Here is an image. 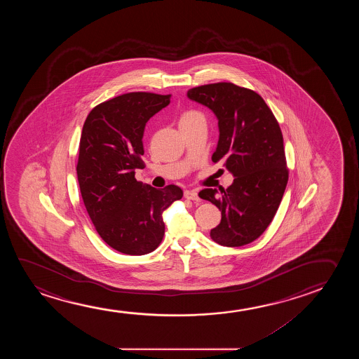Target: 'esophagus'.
Wrapping results in <instances>:
<instances>
[{
	"mask_svg": "<svg viewBox=\"0 0 359 359\" xmlns=\"http://www.w3.org/2000/svg\"><path fill=\"white\" fill-rule=\"evenodd\" d=\"M184 197L187 198V200H191V201H200V197H198L197 191H195V190H187V191L184 192Z\"/></svg>",
	"mask_w": 359,
	"mask_h": 359,
	"instance_id": "34e87169",
	"label": "esophagus"
}]
</instances>
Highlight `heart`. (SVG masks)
<instances>
[{
    "label": "heart",
    "instance_id": "obj_1",
    "mask_svg": "<svg viewBox=\"0 0 359 359\" xmlns=\"http://www.w3.org/2000/svg\"><path fill=\"white\" fill-rule=\"evenodd\" d=\"M205 121H206L205 115H203L201 111L195 110V109H189L187 111H184V113L180 115V118H179V125H180V126H189V125H194V123H205Z\"/></svg>",
    "mask_w": 359,
    "mask_h": 359
}]
</instances>
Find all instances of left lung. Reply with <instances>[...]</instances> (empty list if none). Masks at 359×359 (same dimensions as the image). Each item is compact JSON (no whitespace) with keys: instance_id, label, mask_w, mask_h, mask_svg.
Instances as JSON below:
<instances>
[{"instance_id":"1","label":"left lung","mask_w":359,"mask_h":359,"mask_svg":"<svg viewBox=\"0 0 359 359\" xmlns=\"http://www.w3.org/2000/svg\"><path fill=\"white\" fill-rule=\"evenodd\" d=\"M187 97L216 114L219 140L212 161L236 177L226 190L198 194L222 211L210 236L219 245H246L270 226L288 182L280 123L260 94L231 82L198 86Z\"/></svg>"}]
</instances>
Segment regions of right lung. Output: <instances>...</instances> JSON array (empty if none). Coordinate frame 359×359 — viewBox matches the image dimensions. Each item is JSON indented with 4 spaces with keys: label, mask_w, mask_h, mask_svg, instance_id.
Listing matches in <instances>:
<instances>
[{
    "label": "right lung",
    "mask_w": 359,
    "mask_h": 359,
    "mask_svg": "<svg viewBox=\"0 0 359 359\" xmlns=\"http://www.w3.org/2000/svg\"><path fill=\"white\" fill-rule=\"evenodd\" d=\"M170 97L121 94L94 107L82 128L76 169L84 206L100 238L126 255L157 249L165 229L163 211L182 197L177 185L158 190L135 177V169L144 168V126Z\"/></svg>",
    "instance_id": "right-lung-1"
}]
</instances>
